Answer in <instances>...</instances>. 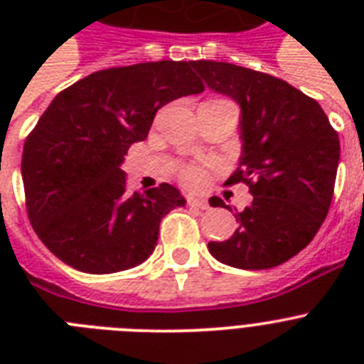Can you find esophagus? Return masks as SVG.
<instances>
[{
	"label": "esophagus",
	"mask_w": 364,
	"mask_h": 364,
	"mask_svg": "<svg viewBox=\"0 0 364 364\" xmlns=\"http://www.w3.org/2000/svg\"><path fill=\"white\" fill-rule=\"evenodd\" d=\"M188 205H191V208H196V210H208V208H210L205 200L198 198H188Z\"/></svg>",
	"instance_id": "obj_1"
}]
</instances>
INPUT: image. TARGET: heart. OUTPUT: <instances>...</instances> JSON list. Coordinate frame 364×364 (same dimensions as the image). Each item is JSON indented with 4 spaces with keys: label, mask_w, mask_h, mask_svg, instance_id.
<instances>
[{
    "label": "heart",
    "mask_w": 364,
    "mask_h": 364,
    "mask_svg": "<svg viewBox=\"0 0 364 364\" xmlns=\"http://www.w3.org/2000/svg\"><path fill=\"white\" fill-rule=\"evenodd\" d=\"M181 179L188 187H200V185H204L205 173L200 168H187V170H183Z\"/></svg>",
    "instance_id": "obj_1"
}]
</instances>
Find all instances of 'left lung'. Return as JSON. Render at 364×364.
<instances>
[{"label":"left lung","mask_w":364,"mask_h":364,"mask_svg":"<svg viewBox=\"0 0 364 364\" xmlns=\"http://www.w3.org/2000/svg\"><path fill=\"white\" fill-rule=\"evenodd\" d=\"M193 68L210 90L240 105L242 156L228 183L243 181L253 194V202L234 213L232 236L208 249L219 262L242 270L283 264L314 240L327 217L338 134L316 100L277 77L213 60H196Z\"/></svg>","instance_id":"left-lung-1"}]
</instances>
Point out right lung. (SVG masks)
<instances>
[{"label": "right lung", "mask_w": 364, "mask_h": 364, "mask_svg": "<svg viewBox=\"0 0 364 364\" xmlns=\"http://www.w3.org/2000/svg\"><path fill=\"white\" fill-rule=\"evenodd\" d=\"M193 62H145L85 77L50 102L24 143L22 183L36 234L62 262L87 274L141 264L160 221L187 204L170 183L126 193L121 170L156 111L200 94Z\"/></svg>", "instance_id": "add662e5"}]
</instances>
